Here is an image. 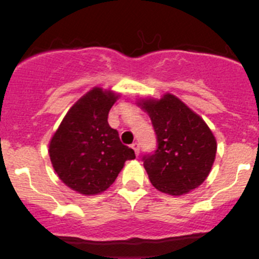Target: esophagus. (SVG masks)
I'll return each mask as SVG.
<instances>
[{
  "mask_svg": "<svg viewBox=\"0 0 259 259\" xmlns=\"http://www.w3.org/2000/svg\"><path fill=\"white\" fill-rule=\"evenodd\" d=\"M132 148L134 149V151H135V154H137V156L139 155V153H140V144H139V143H137V142L133 143Z\"/></svg>",
  "mask_w": 259,
  "mask_h": 259,
  "instance_id": "1",
  "label": "esophagus"
}]
</instances>
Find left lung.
I'll return each instance as SVG.
<instances>
[{"label": "left lung", "mask_w": 259, "mask_h": 259, "mask_svg": "<svg viewBox=\"0 0 259 259\" xmlns=\"http://www.w3.org/2000/svg\"><path fill=\"white\" fill-rule=\"evenodd\" d=\"M138 104L150 116L158 143L153 153L143 156L151 184L170 195L199 187L217 153L215 138L204 120L171 94Z\"/></svg>", "instance_id": "left-lung-1"}]
</instances>
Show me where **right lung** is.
<instances>
[{"label": "right lung", "instance_id": "1", "mask_svg": "<svg viewBox=\"0 0 259 259\" xmlns=\"http://www.w3.org/2000/svg\"><path fill=\"white\" fill-rule=\"evenodd\" d=\"M116 99L111 91L94 88L67 111L50 142L55 171L67 187L81 194L106 190L125 161L135 159L134 150L120 142L119 133L108 122Z\"/></svg>", "mask_w": 259, "mask_h": 259}]
</instances>
